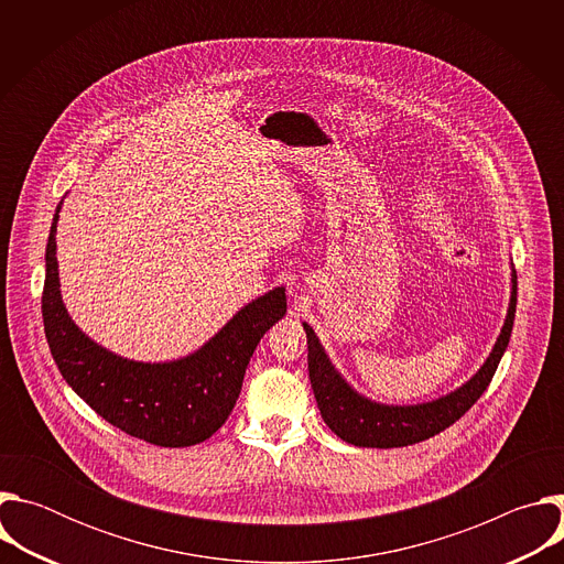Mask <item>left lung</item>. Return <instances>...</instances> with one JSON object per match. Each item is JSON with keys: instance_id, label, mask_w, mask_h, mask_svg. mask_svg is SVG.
<instances>
[{"instance_id": "8db88e82", "label": "left lung", "mask_w": 564, "mask_h": 564, "mask_svg": "<svg viewBox=\"0 0 564 564\" xmlns=\"http://www.w3.org/2000/svg\"><path fill=\"white\" fill-rule=\"evenodd\" d=\"M518 303V276L511 263V296L505 326L494 350L479 370L459 388L422 404H381L348 383L330 361L324 344L303 321L307 335V370L316 406L328 429L359 448H399L424 442L455 424L491 383L496 368L509 346Z\"/></svg>"}]
</instances>
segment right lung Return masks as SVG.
I'll return each mask as SVG.
<instances>
[{"label":"right lung","instance_id":"right-lung-1","mask_svg":"<svg viewBox=\"0 0 564 564\" xmlns=\"http://www.w3.org/2000/svg\"><path fill=\"white\" fill-rule=\"evenodd\" d=\"M62 203L46 243L42 316L51 355L64 381L102 420L131 437L170 448L205 442L229 417L259 341L285 316V288H272L240 307L209 341L181 359L120 357L79 330L62 301L55 257Z\"/></svg>","mask_w":564,"mask_h":564}]
</instances>
